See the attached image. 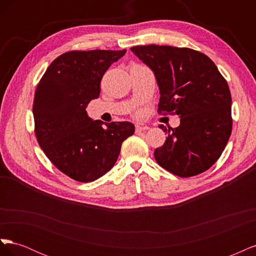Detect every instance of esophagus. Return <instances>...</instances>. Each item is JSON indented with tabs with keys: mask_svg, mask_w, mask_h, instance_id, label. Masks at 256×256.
<instances>
[{
	"mask_svg": "<svg viewBox=\"0 0 256 256\" xmlns=\"http://www.w3.org/2000/svg\"><path fill=\"white\" fill-rule=\"evenodd\" d=\"M150 127L146 126V125H136V132H142V131H146L148 130Z\"/></svg>",
	"mask_w": 256,
	"mask_h": 256,
	"instance_id": "esophagus-1",
	"label": "esophagus"
}]
</instances>
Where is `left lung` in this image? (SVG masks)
Wrapping results in <instances>:
<instances>
[{
  "label": "left lung",
  "mask_w": 256,
  "mask_h": 256,
  "mask_svg": "<svg viewBox=\"0 0 256 256\" xmlns=\"http://www.w3.org/2000/svg\"><path fill=\"white\" fill-rule=\"evenodd\" d=\"M157 80L159 113L180 116V125L168 128L154 159L177 176L205 172L219 159L232 132V97L228 82L205 54L171 46H136L130 49Z\"/></svg>",
  "instance_id": "obj_1"
}]
</instances>
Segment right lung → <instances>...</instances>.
I'll list each match as a JSON object with an SVG mask.
<instances>
[{
    "label": "right lung",
    "mask_w": 256,
    "mask_h": 256,
    "mask_svg": "<svg viewBox=\"0 0 256 256\" xmlns=\"http://www.w3.org/2000/svg\"><path fill=\"white\" fill-rule=\"evenodd\" d=\"M126 50L69 51L54 60L38 83L35 134L46 156L72 180L90 182L115 164L122 143L134 134L129 122L104 124L86 112L100 94L102 76Z\"/></svg>",
    "instance_id": "1"
}]
</instances>
